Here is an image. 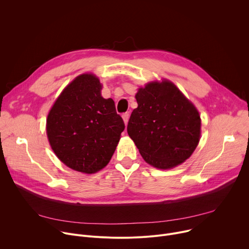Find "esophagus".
Wrapping results in <instances>:
<instances>
[{"label": "esophagus", "instance_id": "obj_1", "mask_svg": "<svg viewBox=\"0 0 249 249\" xmlns=\"http://www.w3.org/2000/svg\"><path fill=\"white\" fill-rule=\"evenodd\" d=\"M129 117H130V114H129L128 112H126V113H124V114L122 115V118H123V120H124V123H125V125H127V124H128V121H129Z\"/></svg>", "mask_w": 249, "mask_h": 249}]
</instances>
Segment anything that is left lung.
I'll return each instance as SVG.
<instances>
[{"label": "left lung", "instance_id": "obj_1", "mask_svg": "<svg viewBox=\"0 0 249 249\" xmlns=\"http://www.w3.org/2000/svg\"><path fill=\"white\" fill-rule=\"evenodd\" d=\"M138 107L127 132L143 159L151 165L172 168L195 151L201 135V118L195 106L169 81L152 82L139 89Z\"/></svg>", "mask_w": 249, "mask_h": 249}]
</instances>
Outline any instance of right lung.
I'll use <instances>...</instances> for the list:
<instances>
[{"mask_svg": "<svg viewBox=\"0 0 249 249\" xmlns=\"http://www.w3.org/2000/svg\"><path fill=\"white\" fill-rule=\"evenodd\" d=\"M101 89L92 74L77 77L47 117V137L55 155L68 167L88 174L107 165L125 128L113 99L103 98Z\"/></svg>", "mask_w": 249, "mask_h": 249, "instance_id": "1", "label": "right lung"}]
</instances>
